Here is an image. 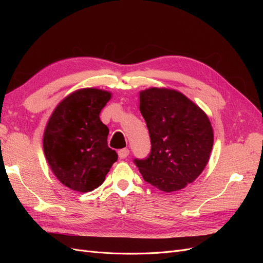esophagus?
<instances>
[{"label":"esophagus","mask_w":263,"mask_h":263,"mask_svg":"<svg viewBox=\"0 0 263 263\" xmlns=\"http://www.w3.org/2000/svg\"><path fill=\"white\" fill-rule=\"evenodd\" d=\"M128 155H129V150L127 149V148L121 149V150L118 151V157H119V159H125V158L128 157Z\"/></svg>","instance_id":"34e87169"}]
</instances>
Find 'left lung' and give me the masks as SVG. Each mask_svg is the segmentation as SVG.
<instances>
[{
  "label": "left lung",
  "instance_id": "left-lung-1",
  "mask_svg": "<svg viewBox=\"0 0 263 263\" xmlns=\"http://www.w3.org/2000/svg\"><path fill=\"white\" fill-rule=\"evenodd\" d=\"M139 109L151 142L149 156L134 160L142 178L166 193L185 187L209 162L214 134L208 115L181 92L159 87L140 92Z\"/></svg>",
  "mask_w": 263,
  "mask_h": 263
}]
</instances>
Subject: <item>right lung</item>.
Listing matches in <instances>:
<instances>
[{"label": "right lung", "mask_w": 263, "mask_h": 263, "mask_svg": "<svg viewBox=\"0 0 263 263\" xmlns=\"http://www.w3.org/2000/svg\"><path fill=\"white\" fill-rule=\"evenodd\" d=\"M112 94L94 87L78 90L54 108L44 133V153L63 185L90 192L105 180L117 154L107 146V126L100 119Z\"/></svg>", "instance_id": "right-lung-1"}]
</instances>
